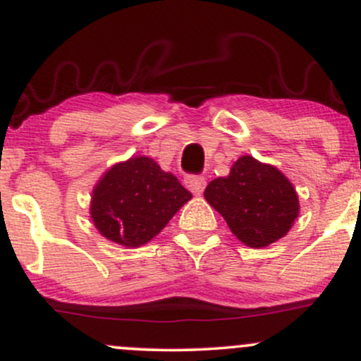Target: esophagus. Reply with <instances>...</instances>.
<instances>
[{
	"label": "esophagus",
	"mask_w": 361,
	"mask_h": 361,
	"mask_svg": "<svg viewBox=\"0 0 361 361\" xmlns=\"http://www.w3.org/2000/svg\"><path fill=\"white\" fill-rule=\"evenodd\" d=\"M185 185L188 186V188L192 190L193 193H202V192H204L205 185H207V180L200 175H186L185 176Z\"/></svg>",
	"instance_id": "esophagus-1"
}]
</instances>
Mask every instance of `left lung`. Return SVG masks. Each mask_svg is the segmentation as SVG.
Listing matches in <instances>:
<instances>
[{
  "label": "left lung",
  "instance_id": "left-lung-1",
  "mask_svg": "<svg viewBox=\"0 0 361 361\" xmlns=\"http://www.w3.org/2000/svg\"><path fill=\"white\" fill-rule=\"evenodd\" d=\"M204 197L250 247H264L283 238L299 215L292 183L279 169L251 156L239 157L229 176L210 181Z\"/></svg>",
  "mask_w": 361,
  "mask_h": 361
}]
</instances>
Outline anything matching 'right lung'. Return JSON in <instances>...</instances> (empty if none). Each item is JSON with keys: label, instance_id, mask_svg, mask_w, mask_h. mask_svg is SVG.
<instances>
[{"label": "right lung", "instance_id": "right-lung-1", "mask_svg": "<svg viewBox=\"0 0 361 361\" xmlns=\"http://www.w3.org/2000/svg\"><path fill=\"white\" fill-rule=\"evenodd\" d=\"M192 193L149 157L114 166L94 186L91 219L110 241L137 247L161 233Z\"/></svg>", "mask_w": 361, "mask_h": 361}]
</instances>
